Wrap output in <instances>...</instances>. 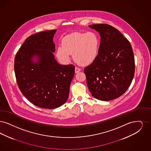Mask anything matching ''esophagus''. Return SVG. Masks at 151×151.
Returning a JSON list of instances; mask_svg holds the SVG:
<instances>
[{
  "instance_id": "obj_1",
  "label": "esophagus",
  "mask_w": 151,
  "mask_h": 151,
  "mask_svg": "<svg viewBox=\"0 0 151 151\" xmlns=\"http://www.w3.org/2000/svg\"><path fill=\"white\" fill-rule=\"evenodd\" d=\"M81 71V69L79 68H77V67H76L75 68V73H78L79 72Z\"/></svg>"
}]
</instances>
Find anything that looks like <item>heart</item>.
<instances>
[{"label":"heart","mask_w":151,"mask_h":151,"mask_svg":"<svg viewBox=\"0 0 151 151\" xmlns=\"http://www.w3.org/2000/svg\"><path fill=\"white\" fill-rule=\"evenodd\" d=\"M100 40L94 32H76L65 36L62 40V47L56 51V57L64 63H68L73 54L74 61L81 65L93 63L98 55Z\"/></svg>","instance_id":"heart-1"}]
</instances>
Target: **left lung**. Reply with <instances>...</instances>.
Returning a JSON list of instances; mask_svg holds the SVG:
<instances>
[{
	"mask_svg": "<svg viewBox=\"0 0 151 151\" xmlns=\"http://www.w3.org/2000/svg\"><path fill=\"white\" fill-rule=\"evenodd\" d=\"M100 36L96 59L86 67L88 88L95 98L109 101L125 93L135 72V60L129 40L115 27L108 24L89 25Z\"/></svg>",
	"mask_w": 151,
	"mask_h": 151,
	"instance_id": "obj_1",
	"label": "left lung"
}]
</instances>
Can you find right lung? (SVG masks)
Returning a JSON list of instances; mask_svg holds the SVG:
<instances>
[{"mask_svg":"<svg viewBox=\"0 0 151 151\" xmlns=\"http://www.w3.org/2000/svg\"><path fill=\"white\" fill-rule=\"evenodd\" d=\"M56 31H44L27 38L14 59L21 92L33 104L45 109L65 103L75 72L73 65H60L55 59L53 38Z\"/></svg>","mask_w":151,"mask_h":151,"instance_id":"obj_1","label":"right lung"}]
</instances>
